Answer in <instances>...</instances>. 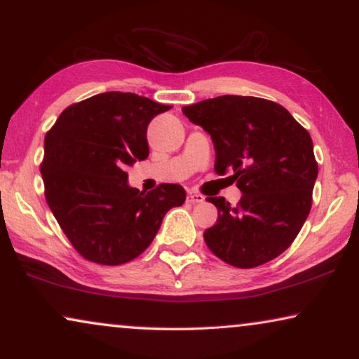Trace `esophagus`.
I'll use <instances>...</instances> for the list:
<instances>
[{"label": "esophagus", "instance_id": "esophagus-1", "mask_svg": "<svg viewBox=\"0 0 359 359\" xmlns=\"http://www.w3.org/2000/svg\"><path fill=\"white\" fill-rule=\"evenodd\" d=\"M204 201V196L203 194H198V193H189L188 194V203L191 204H199Z\"/></svg>", "mask_w": 359, "mask_h": 359}]
</instances>
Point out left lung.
I'll use <instances>...</instances> for the list:
<instances>
[{"label": "left lung", "instance_id": "1", "mask_svg": "<svg viewBox=\"0 0 359 359\" xmlns=\"http://www.w3.org/2000/svg\"><path fill=\"white\" fill-rule=\"evenodd\" d=\"M183 114L212 139L215 173L232 171L242 191L235 208L209 198L219 210L204 232L210 252L237 268L279 257L311 212L318 166L309 132L281 104L255 96H219L184 106Z\"/></svg>", "mask_w": 359, "mask_h": 359}]
</instances>
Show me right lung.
<instances>
[{
  "label": "right lung",
  "mask_w": 359,
  "mask_h": 359,
  "mask_svg": "<svg viewBox=\"0 0 359 359\" xmlns=\"http://www.w3.org/2000/svg\"><path fill=\"white\" fill-rule=\"evenodd\" d=\"M171 109L134 93L107 91L68 106L43 142L46 199L63 233L83 258L117 266L139 257L183 186L144 193L127 183V166L149 156L147 127Z\"/></svg>",
  "instance_id": "obj_1"
}]
</instances>
